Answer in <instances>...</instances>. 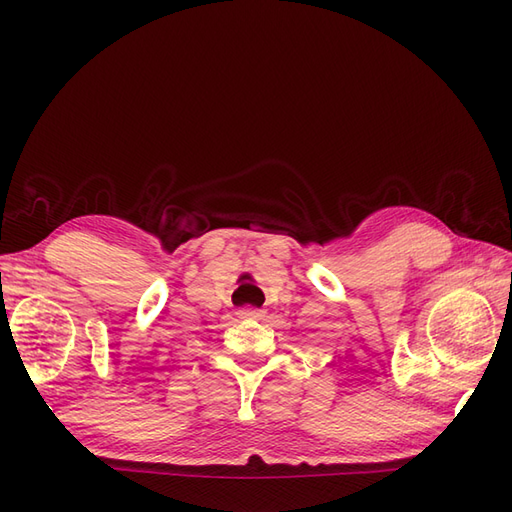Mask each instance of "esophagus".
<instances>
[{"mask_svg":"<svg viewBox=\"0 0 512 512\" xmlns=\"http://www.w3.org/2000/svg\"><path fill=\"white\" fill-rule=\"evenodd\" d=\"M239 314L243 318H260L262 316V309H258V307H243Z\"/></svg>","mask_w":512,"mask_h":512,"instance_id":"obj_1","label":"esophagus"}]
</instances>
